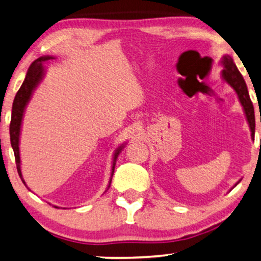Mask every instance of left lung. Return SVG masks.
<instances>
[{"label":"left lung","instance_id":"8db88e82","mask_svg":"<svg viewBox=\"0 0 261 261\" xmlns=\"http://www.w3.org/2000/svg\"><path fill=\"white\" fill-rule=\"evenodd\" d=\"M220 65H221V68H223L220 71V77L223 79L225 83L230 85L233 90H234L236 95H237V97H238L239 102L243 107V111L245 114V117H246L248 126H250L251 137H252V139H254V134H255L254 108H253V104H252V102H251L250 93H248L247 85H246V83H245L244 77L242 76V73L239 72L238 68H237V65L234 64V62H233L232 57L230 55H224L223 57H221ZM240 180L237 181L236 184L233 185V188H236V186L240 182Z\"/></svg>","mask_w":261,"mask_h":261}]
</instances>
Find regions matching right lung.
<instances>
[{"mask_svg":"<svg viewBox=\"0 0 261 261\" xmlns=\"http://www.w3.org/2000/svg\"><path fill=\"white\" fill-rule=\"evenodd\" d=\"M50 60H56V57L44 55V56H41L40 58H37L36 61H34L33 63H31L30 68L28 69V72H27L25 79L23 81V83L21 85V88H19V90L17 91L16 96H15L13 109H11V122H10V127H9L10 143H11V147H13L14 150L15 161H16V166H17V172L19 174V177H21L23 184L25 186L27 184L24 179H23L22 171H21V157H19V137H21L23 117H24L25 109L30 102L31 97H33L35 90L38 88V85L42 83V81H43L46 73V68L44 67V63ZM125 145H126V142H124L115 150L114 157H112L111 176H110V179H109V184L104 193H106L109 190V188H110L112 176H114V172H115L116 162H117L118 155L120 152H122ZM27 188H28V186H27ZM55 207L60 208L58 206H55Z\"/></svg>","mask_w":261,"mask_h":261,"instance_id":"add662e5","label":"right lung"}]
</instances>
